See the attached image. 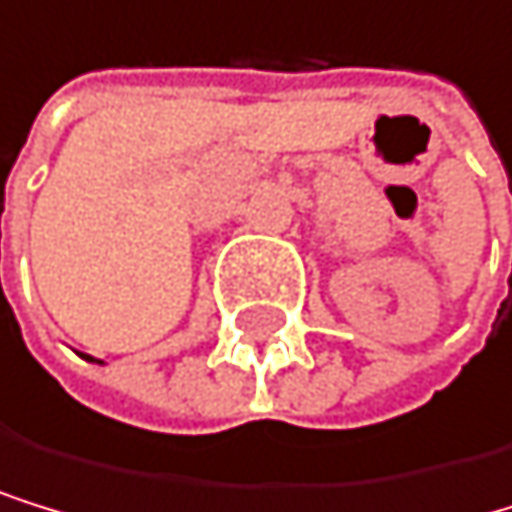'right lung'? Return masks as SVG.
<instances>
[{
    "label": "right lung",
    "mask_w": 512,
    "mask_h": 512,
    "mask_svg": "<svg viewBox=\"0 0 512 512\" xmlns=\"http://www.w3.org/2000/svg\"><path fill=\"white\" fill-rule=\"evenodd\" d=\"M88 361H94V358H88Z\"/></svg>",
    "instance_id": "obj_1"
}]
</instances>
